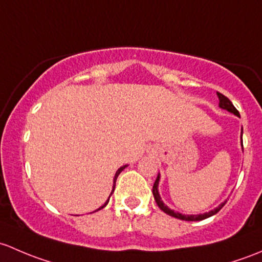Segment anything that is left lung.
<instances>
[{"instance_id": "obj_1", "label": "left lung", "mask_w": 262, "mask_h": 262, "mask_svg": "<svg viewBox=\"0 0 262 262\" xmlns=\"http://www.w3.org/2000/svg\"><path fill=\"white\" fill-rule=\"evenodd\" d=\"M217 96H218V99H220V107H221V108L226 110V111L233 113V115H236V116H239V113L236 110V107L232 104V102L227 98V97L223 96V94L220 93V92H217ZM241 136H242V134H241ZM242 149H244V145H242ZM159 180H160V177L158 175V178H156L155 183H154V187H152V194H154V198H155L156 204H158L159 208H160L161 211L165 212L166 214L171 215V217L178 218V220H182V221H202V220H206V218L212 217V215H214L215 213L220 212L221 209H222V207L226 204V202H223V203H221L220 206L217 207V208H214L213 211L203 213V214H190L189 215V214H182V213L174 212L172 209L169 208L168 206H165V204H164V202L161 201L160 194H159V189H158Z\"/></svg>"}]
</instances>
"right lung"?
Wrapping results in <instances>:
<instances>
[{
    "mask_svg": "<svg viewBox=\"0 0 262 262\" xmlns=\"http://www.w3.org/2000/svg\"><path fill=\"white\" fill-rule=\"evenodd\" d=\"M126 166H127V165H123V166H121V168H120V169H118V170H117V171H116V174H115V178H113V187H112V191H111V194H110V196H111V195H112V193H113V191H115V187H116V180H117V177H118V175H120V172H121V171H122V170H123V169H125V168H126ZM110 196H108V199H107V202H106V203H104V204H103V206H102V207H99V208H98V209H97V211H99V209L104 208V207H106V206H107V203H108V201H110Z\"/></svg>",
    "mask_w": 262,
    "mask_h": 262,
    "instance_id": "right-lung-1",
    "label": "right lung"
}]
</instances>
